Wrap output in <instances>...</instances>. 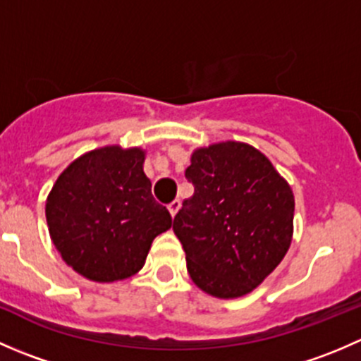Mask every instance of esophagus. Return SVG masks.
<instances>
[{"label":"esophagus","instance_id":"34e87169","mask_svg":"<svg viewBox=\"0 0 361 361\" xmlns=\"http://www.w3.org/2000/svg\"><path fill=\"white\" fill-rule=\"evenodd\" d=\"M180 207H181V201L180 199H174L173 202L169 204V206H167V209H169V213H171V216H176V213L178 211H180Z\"/></svg>","mask_w":361,"mask_h":361}]
</instances>
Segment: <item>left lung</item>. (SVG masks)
Instances as JSON below:
<instances>
[{"instance_id": "1", "label": "left lung", "mask_w": 361, "mask_h": 361, "mask_svg": "<svg viewBox=\"0 0 361 361\" xmlns=\"http://www.w3.org/2000/svg\"><path fill=\"white\" fill-rule=\"evenodd\" d=\"M185 178L194 195L173 231L192 281L218 298L253 292L292 243V188L262 152L238 141L195 150Z\"/></svg>"}]
</instances>
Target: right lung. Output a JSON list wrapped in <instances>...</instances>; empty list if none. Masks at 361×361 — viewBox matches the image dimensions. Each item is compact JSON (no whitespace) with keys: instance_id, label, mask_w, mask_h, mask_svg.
Listing matches in <instances>:
<instances>
[{"instance_id":"right-lung-1","label":"right lung","mask_w":361,"mask_h":361,"mask_svg":"<svg viewBox=\"0 0 361 361\" xmlns=\"http://www.w3.org/2000/svg\"><path fill=\"white\" fill-rule=\"evenodd\" d=\"M141 148L87 152L61 173L47 197L50 238L83 278L111 283L145 265L152 241L173 225L152 195Z\"/></svg>"}]
</instances>
